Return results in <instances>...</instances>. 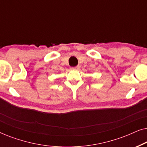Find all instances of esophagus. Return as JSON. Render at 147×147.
Instances as JSON below:
<instances>
[{
  "instance_id": "esophagus-1",
  "label": "esophagus",
  "mask_w": 147,
  "mask_h": 147,
  "mask_svg": "<svg viewBox=\"0 0 147 147\" xmlns=\"http://www.w3.org/2000/svg\"><path fill=\"white\" fill-rule=\"evenodd\" d=\"M80 65H77V66H76V67H71V69H80Z\"/></svg>"
}]
</instances>
